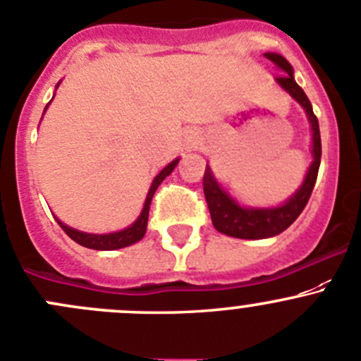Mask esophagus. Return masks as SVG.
I'll return each instance as SVG.
<instances>
[{
  "instance_id": "obj_1",
  "label": "esophagus",
  "mask_w": 361,
  "mask_h": 361,
  "mask_svg": "<svg viewBox=\"0 0 361 361\" xmlns=\"http://www.w3.org/2000/svg\"><path fill=\"white\" fill-rule=\"evenodd\" d=\"M199 145H201V135H199V132L188 130L185 134V146H187V149L197 148Z\"/></svg>"
}]
</instances>
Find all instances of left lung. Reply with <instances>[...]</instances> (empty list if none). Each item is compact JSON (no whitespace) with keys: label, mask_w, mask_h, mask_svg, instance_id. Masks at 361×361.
Returning <instances> with one entry per match:
<instances>
[{"label":"left lung","mask_w":361,"mask_h":361,"mask_svg":"<svg viewBox=\"0 0 361 361\" xmlns=\"http://www.w3.org/2000/svg\"><path fill=\"white\" fill-rule=\"evenodd\" d=\"M264 58L274 63L279 72L282 73V75L277 77L279 86L305 111L307 120H309L310 125V134H312V137H310L312 139V145H310L312 162L307 169L302 185L296 188L291 197H288L277 206H264V208L248 206L238 201L216 180L212 167L206 164L202 188H204V197L206 202H208L213 226L219 233L233 238H241V240H264V238L277 236L282 231L288 229L298 219L300 213L303 212V208L309 202L321 164L319 123H317V118L312 111V104L307 99L305 92L296 84L295 70H293L291 63L282 54H277V52H264Z\"/></svg>","instance_id":"1"}]
</instances>
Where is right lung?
<instances>
[{
	"label": "right lung",
	"mask_w": 361,
	"mask_h": 361,
	"mask_svg": "<svg viewBox=\"0 0 361 361\" xmlns=\"http://www.w3.org/2000/svg\"><path fill=\"white\" fill-rule=\"evenodd\" d=\"M59 82H61V80H59ZM59 82L56 84V90H58ZM52 99H54V97H52ZM52 99H51V102H52ZM51 102L45 106L44 113L47 111V107L51 106ZM42 118H44V116H42ZM178 162H180V157H178V159H174L173 162L167 164V166L164 167V169L160 171V173L157 174L155 178H153L152 185H149L148 194H146L145 204H142L141 213H139V216L134 220V222L130 224V226L123 227V229L114 231V233L95 234V233H84V231L73 229V227L66 226L65 222H61L58 216H54L56 222L59 224V227H61V229L65 231V233L68 234V236L72 238L75 243L82 245V247H86V248H93V250H118V248H123V247H128V245L137 243V241H141L142 236L146 234V227H148L149 204H152L153 194H155V190L159 188V185L162 183V181L166 180V178L169 176L171 173H173L174 167L178 166Z\"/></svg>",
	"instance_id": "add662e5"
}]
</instances>
